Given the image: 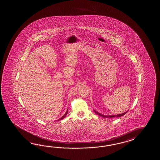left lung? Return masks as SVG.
<instances>
[{
	"mask_svg": "<svg viewBox=\"0 0 160 160\" xmlns=\"http://www.w3.org/2000/svg\"><path fill=\"white\" fill-rule=\"evenodd\" d=\"M94 112L96 113V114H97L99 116H101L102 117H104V118H113V117H121V116H123V115H125V114H126L127 112H124V113H122V114H117V115H112V116H104V115H103L102 114H101V113H99L98 112H96L94 110Z\"/></svg>",
	"mask_w": 160,
	"mask_h": 160,
	"instance_id": "8db88e82",
	"label": "left lung"
}]
</instances>
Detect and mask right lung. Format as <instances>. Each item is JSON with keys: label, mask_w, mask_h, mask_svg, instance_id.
Returning a JSON list of instances; mask_svg holds the SVG:
<instances>
[{"label": "right lung", "mask_w": 160, "mask_h": 160, "mask_svg": "<svg viewBox=\"0 0 160 160\" xmlns=\"http://www.w3.org/2000/svg\"><path fill=\"white\" fill-rule=\"evenodd\" d=\"M68 111H67V112H66V113H65V115H64V116H63V117H62L61 118V119H59V120H61V119H63V118H65V117H66V115H67V114H68Z\"/></svg>", "instance_id": "right-lung-1"}]
</instances>
